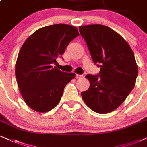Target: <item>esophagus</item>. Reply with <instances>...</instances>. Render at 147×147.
<instances>
[{
	"label": "esophagus",
	"mask_w": 147,
	"mask_h": 147,
	"mask_svg": "<svg viewBox=\"0 0 147 147\" xmlns=\"http://www.w3.org/2000/svg\"><path fill=\"white\" fill-rule=\"evenodd\" d=\"M81 77H83V75H78V74H76V78H77V79H81Z\"/></svg>",
	"instance_id": "esophagus-1"
}]
</instances>
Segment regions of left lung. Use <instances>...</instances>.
Masks as SVG:
<instances>
[{
    "mask_svg": "<svg viewBox=\"0 0 147 147\" xmlns=\"http://www.w3.org/2000/svg\"><path fill=\"white\" fill-rule=\"evenodd\" d=\"M98 75H87L90 85L81 92L85 103L94 112L105 114L119 107L134 87L138 68L129 44L113 29L101 24L79 26Z\"/></svg>",
    "mask_w": 147,
    "mask_h": 147,
    "instance_id": "1",
    "label": "left lung"
}]
</instances>
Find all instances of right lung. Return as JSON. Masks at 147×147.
Segmentation results:
<instances>
[{"label": "right lung", "mask_w": 147, "mask_h": 147, "mask_svg": "<svg viewBox=\"0 0 147 147\" xmlns=\"http://www.w3.org/2000/svg\"><path fill=\"white\" fill-rule=\"evenodd\" d=\"M79 35L76 27L54 24L37 30L22 46L16 64V77L26 105L40 113L56 107L66 84L75 77L53 64Z\"/></svg>", "instance_id": "1"}]
</instances>
